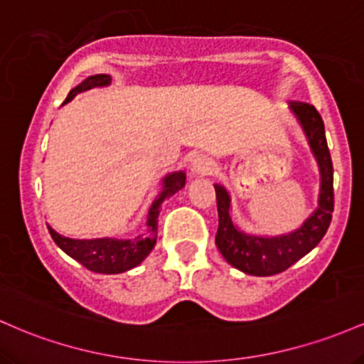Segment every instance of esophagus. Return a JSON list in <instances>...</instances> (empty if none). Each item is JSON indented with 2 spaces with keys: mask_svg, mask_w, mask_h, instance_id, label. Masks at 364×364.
I'll list each match as a JSON object with an SVG mask.
<instances>
[{
  "mask_svg": "<svg viewBox=\"0 0 364 364\" xmlns=\"http://www.w3.org/2000/svg\"><path fill=\"white\" fill-rule=\"evenodd\" d=\"M213 171V161L204 154H196L191 160V173L194 175H210Z\"/></svg>",
  "mask_w": 364,
  "mask_h": 364,
  "instance_id": "1",
  "label": "esophagus"
}]
</instances>
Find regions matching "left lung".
I'll use <instances>...</instances> for the list:
<instances>
[{
  "label": "left lung",
  "mask_w": 364,
  "mask_h": 364,
  "mask_svg": "<svg viewBox=\"0 0 364 364\" xmlns=\"http://www.w3.org/2000/svg\"><path fill=\"white\" fill-rule=\"evenodd\" d=\"M291 109L303 125L309 146L320 165L321 191L318 210L291 234L279 237L247 235L237 230L230 218V198L222 186H215L218 208L216 247L232 267L256 277H270L285 272L297 259L308 255L323 239L332 222L333 211V165L326 146L325 125L313 105L291 101Z\"/></svg>",
  "instance_id": "left-lung-1"
}]
</instances>
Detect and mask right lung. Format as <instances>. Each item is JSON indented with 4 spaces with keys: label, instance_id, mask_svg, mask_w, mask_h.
Wrapping results in <instances>:
<instances>
[{
    "label": "right lung",
    "instance_id": "right-lung-1",
    "mask_svg": "<svg viewBox=\"0 0 364 364\" xmlns=\"http://www.w3.org/2000/svg\"><path fill=\"white\" fill-rule=\"evenodd\" d=\"M109 75L100 73V75H91L73 87L68 92L67 100L63 101L68 103L75 94H80L87 89L101 87V85L109 84ZM186 186V173L183 171H175V173L166 175L163 178V191L160 198L153 203L148 213V232L142 235L134 237L130 240H117V239H91V240H79V239H68V237L60 235L58 232L50 228V234L56 246L63 249L68 256L84 264L87 270L96 273H122L127 272L130 268L137 267L139 263L144 261L146 256L149 255L151 249L156 244L158 237V215H160V206L165 199L173 196L177 191H181Z\"/></svg>",
    "mask_w": 364,
    "mask_h": 364
}]
</instances>
